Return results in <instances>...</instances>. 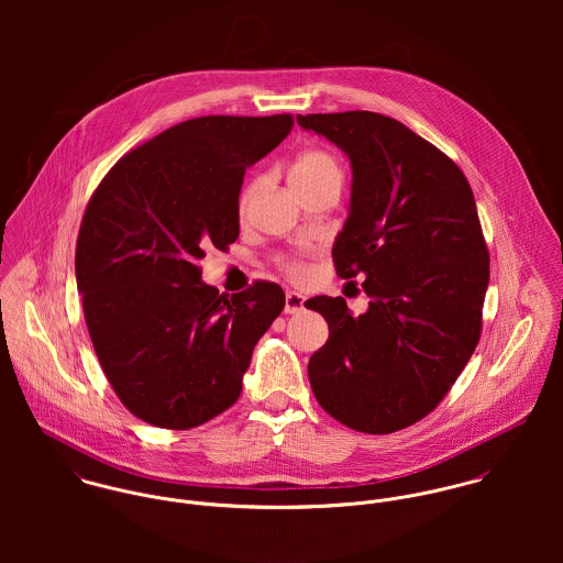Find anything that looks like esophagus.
<instances>
[{
  "label": "esophagus",
  "mask_w": 563,
  "mask_h": 563,
  "mask_svg": "<svg viewBox=\"0 0 563 563\" xmlns=\"http://www.w3.org/2000/svg\"><path fill=\"white\" fill-rule=\"evenodd\" d=\"M303 303H306V297L297 290H288L286 292V306H284V312L286 314H299L303 310Z\"/></svg>",
  "instance_id": "34e87169"
}]
</instances>
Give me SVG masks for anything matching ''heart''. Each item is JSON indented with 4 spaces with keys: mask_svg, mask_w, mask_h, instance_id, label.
<instances>
[{
    "mask_svg": "<svg viewBox=\"0 0 563 563\" xmlns=\"http://www.w3.org/2000/svg\"><path fill=\"white\" fill-rule=\"evenodd\" d=\"M324 179L340 181V168H338V162L333 161L327 152H319V150L301 154L288 170L290 184H312V181H324ZM244 201H246V192L242 195V203ZM282 266L292 277H301L306 271L299 260H282Z\"/></svg>",
    "mask_w": 563,
    "mask_h": 563,
    "instance_id": "b5f03b06",
    "label": "heart"
}]
</instances>
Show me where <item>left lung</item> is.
Wrapping results in <instances>:
<instances>
[{"label": "left lung", "mask_w": 563, "mask_h": 563, "mask_svg": "<svg viewBox=\"0 0 563 563\" xmlns=\"http://www.w3.org/2000/svg\"><path fill=\"white\" fill-rule=\"evenodd\" d=\"M351 162V201L331 255L362 277L368 310L314 297L329 338L308 364L322 409L364 433L424 418L468 364L479 335L489 255L460 166L397 119L351 110L299 114Z\"/></svg>", "instance_id": "obj_1"}]
</instances>
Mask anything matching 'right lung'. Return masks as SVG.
<instances>
[{
	"instance_id": "obj_1",
	"label": "right lung",
	"mask_w": 563,
	"mask_h": 563,
	"mask_svg": "<svg viewBox=\"0 0 563 563\" xmlns=\"http://www.w3.org/2000/svg\"><path fill=\"white\" fill-rule=\"evenodd\" d=\"M292 125L290 114L184 121L123 156L90 197L76 251L84 319L136 418L192 429L241 397L253 346L286 297L271 282L219 295L199 260L239 239L244 168Z\"/></svg>"
}]
</instances>
